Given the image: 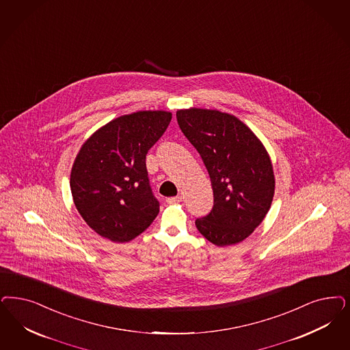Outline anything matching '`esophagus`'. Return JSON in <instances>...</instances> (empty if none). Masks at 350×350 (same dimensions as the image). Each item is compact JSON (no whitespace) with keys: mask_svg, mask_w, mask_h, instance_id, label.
I'll return each instance as SVG.
<instances>
[{"mask_svg":"<svg viewBox=\"0 0 350 350\" xmlns=\"http://www.w3.org/2000/svg\"><path fill=\"white\" fill-rule=\"evenodd\" d=\"M182 195H177V196H173V198H168L167 199V203L168 204H173V203H180V202H182Z\"/></svg>","mask_w":350,"mask_h":350,"instance_id":"obj_1","label":"esophagus"}]
</instances>
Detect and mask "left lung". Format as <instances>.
I'll return each mask as SVG.
<instances>
[{"label": "left lung", "instance_id": "left-lung-1", "mask_svg": "<svg viewBox=\"0 0 350 350\" xmlns=\"http://www.w3.org/2000/svg\"><path fill=\"white\" fill-rule=\"evenodd\" d=\"M177 121L202 157L213 189V208L195 221L196 228L218 247L244 241L262 222L274 196L265 147L239 119L216 109H181Z\"/></svg>", "mask_w": 350, "mask_h": 350}]
</instances>
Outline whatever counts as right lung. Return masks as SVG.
I'll return each instance as SVG.
<instances>
[{"label": "right lung", "instance_id": "obj_1", "mask_svg": "<svg viewBox=\"0 0 350 350\" xmlns=\"http://www.w3.org/2000/svg\"><path fill=\"white\" fill-rule=\"evenodd\" d=\"M172 120L165 111H139L109 121L77 154L71 172L73 202L85 222L116 243L134 239L159 213L146 155Z\"/></svg>", "mask_w": 350, "mask_h": 350}]
</instances>
